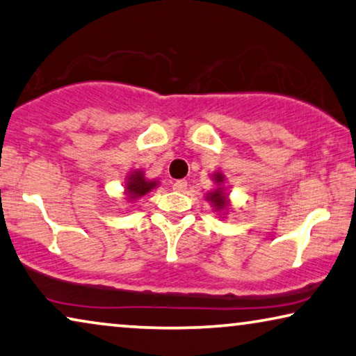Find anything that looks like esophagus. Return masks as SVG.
I'll list each match as a JSON object with an SVG mask.
<instances>
[{
  "instance_id": "1",
  "label": "esophagus",
  "mask_w": 356,
  "mask_h": 356,
  "mask_svg": "<svg viewBox=\"0 0 356 356\" xmlns=\"http://www.w3.org/2000/svg\"><path fill=\"white\" fill-rule=\"evenodd\" d=\"M188 188V181L186 179H177V181L173 183V189L175 191H179V193H183V191H186Z\"/></svg>"
}]
</instances>
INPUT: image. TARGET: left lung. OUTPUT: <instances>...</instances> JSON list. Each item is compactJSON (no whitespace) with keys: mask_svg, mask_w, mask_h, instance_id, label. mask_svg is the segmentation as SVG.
Here are the masks:
<instances>
[{"mask_svg":"<svg viewBox=\"0 0 356 356\" xmlns=\"http://www.w3.org/2000/svg\"><path fill=\"white\" fill-rule=\"evenodd\" d=\"M213 177L216 179V183L223 181V177H221V175H213ZM210 200H212L216 209H223L226 205V197L223 194V189L218 188L216 191H213V193H210Z\"/></svg>","mask_w":356,"mask_h":356,"instance_id":"obj_1","label":"left lung"}]
</instances>
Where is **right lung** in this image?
<instances>
[{"label":"right lung","instance_id":"add662e5","mask_svg":"<svg viewBox=\"0 0 356 356\" xmlns=\"http://www.w3.org/2000/svg\"><path fill=\"white\" fill-rule=\"evenodd\" d=\"M156 184V181H146L141 172H133V175L127 181V193L130 194L131 199L141 197V195L149 193Z\"/></svg>","mask_w":356,"mask_h":356}]
</instances>
